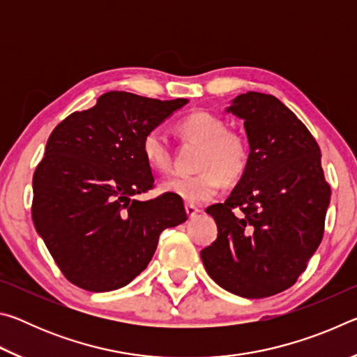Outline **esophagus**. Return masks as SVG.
Listing matches in <instances>:
<instances>
[{
  "label": "esophagus",
  "mask_w": 357,
  "mask_h": 357,
  "mask_svg": "<svg viewBox=\"0 0 357 357\" xmlns=\"http://www.w3.org/2000/svg\"><path fill=\"white\" fill-rule=\"evenodd\" d=\"M185 213L189 215V219H193L198 213H200V209L197 206H193V204H185Z\"/></svg>",
  "instance_id": "34e87169"
}]
</instances>
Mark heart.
<instances>
[{"mask_svg": "<svg viewBox=\"0 0 357 357\" xmlns=\"http://www.w3.org/2000/svg\"><path fill=\"white\" fill-rule=\"evenodd\" d=\"M176 134L184 142L200 144L197 173L173 176L162 184V190L183 198L189 204H203L217 195L223 185L238 181L247 170L250 148L247 138L238 130L227 129V121L209 112H193L176 124ZM142 155L151 170H172L170 144L159 129H151L142 138Z\"/></svg>", "mask_w": 357, "mask_h": 357, "instance_id": "b5f03b06", "label": "heart"}]
</instances>
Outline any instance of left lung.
Wrapping results in <instances>:
<instances>
[{"mask_svg":"<svg viewBox=\"0 0 357 357\" xmlns=\"http://www.w3.org/2000/svg\"><path fill=\"white\" fill-rule=\"evenodd\" d=\"M227 112L244 119L249 165L225 203L206 208L219 233L200 255L223 289L269 298L294 285L321 243L331 185L317 140L274 96L239 94Z\"/></svg>","mask_w":357,"mask_h":357,"instance_id":"obj_1","label":"left lung"}]
</instances>
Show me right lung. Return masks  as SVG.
<instances>
[{"label":"right lung","instance_id":"1","mask_svg":"<svg viewBox=\"0 0 357 357\" xmlns=\"http://www.w3.org/2000/svg\"><path fill=\"white\" fill-rule=\"evenodd\" d=\"M126 91L102 94L48 137L33 176V222L63 275L86 291H112L146 269L165 228L187 220L172 193L140 202L154 187L142 138L184 107Z\"/></svg>","mask_w":357,"mask_h":357}]
</instances>
